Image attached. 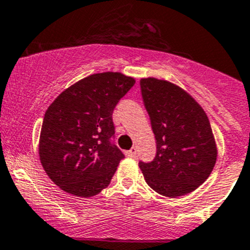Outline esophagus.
<instances>
[{"instance_id":"1","label":"esophagus","mask_w":250,"mask_h":250,"mask_svg":"<svg viewBox=\"0 0 250 250\" xmlns=\"http://www.w3.org/2000/svg\"><path fill=\"white\" fill-rule=\"evenodd\" d=\"M125 154H127L128 157H136V155H137V148H134V146H133V148H130L129 150H128Z\"/></svg>"}]
</instances>
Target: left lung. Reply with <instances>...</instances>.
Wrapping results in <instances>:
<instances>
[{"instance_id":"8db88e82","label":"left lung","mask_w":250,"mask_h":250,"mask_svg":"<svg viewBox=\"0 0 250 250\" xmlns=\"http://www.w3.org/2000/svg\"><path fill=\"white\" fill-rule=\"evenodd\" d=\"M141 91L157 141L155 158L139 162L146 184L167 197L192 192L206 181L217 159L206 113L186 91L169 81L142 79Z\"/></svg>"}]
</instances>
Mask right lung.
<instances>
[{
	"instance_id": "right-lung-1",
	"label": "right lung",
	"mask_w": 250,
	"mask_h": 250,
	"mask_svg": "<svg viewBox=\"0 0 250 250\" xmlns=\"http://www.w3.org/2000/svg\"><path fill=\"white\" fill-rule=\"evenodd\" d=\"M136 80L121 72L93 74L62 91L44 114L39 158L55 185L91 197L109 185L125 154L112 142V113Z\"/></svg>"
}]
</instances>
